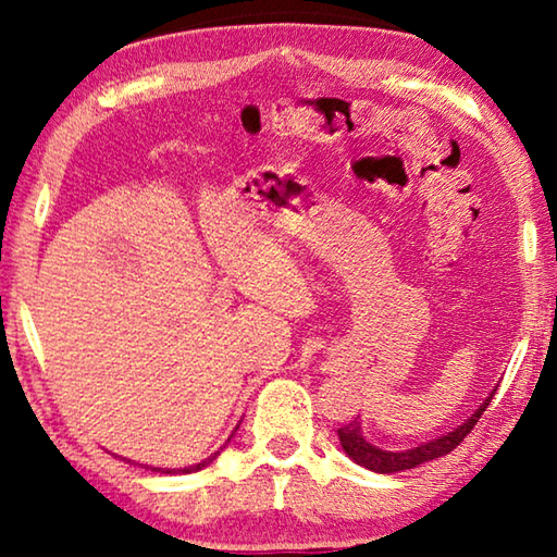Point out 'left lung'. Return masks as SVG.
I'll use <instances>...</instances> for the list:
<instances>
[{
    "label": "left lung",
    "mask_w": 557,
    "mask_h": 557,
    "mask_svg": "<svg viewBox=\"0 0 557 557\" xmlns=\"http://www.w3.org/2000/svg\"><path fill=\"white\" fill-rule=\"evenodd\" d=\"M492 395H488L486 403H482V408L471 414L465 425H459L457 430H451V432H447V435H442L437 440L425 442V445H420V447H412L405 451H385V449L373 447L371 442L363 440L361 422H358V418L348 422V425L338 428V440H342L344 451L356 461V465H361L371 471H379V474H393V471L412 469L418 465H425V461H430V459L445 457L451 449H457L459 442H465V437L471 430H474L479 418L484 414L486 405L492 403Z\"/></svg>",
    "instance_id": "obj_1"
}]
</instances>
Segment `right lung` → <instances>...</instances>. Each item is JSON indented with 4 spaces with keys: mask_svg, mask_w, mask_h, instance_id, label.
Instances as JSON below:
<instances>
[{
    "mask_svg": "<svg viewBox=\"0 0 557 557\" xmlns=\"http://www.w3.org/2000/svg\"><path fill=\"white\" fill-rule=\"evenodd\" d=\"M215 457H219V451H215V455H211L209 459H203L201 465H194V467H186V469H166L164 474H172V471H182V474H191V471H199V469H203L206 465H211V461H213ZM154 471H159V469H154Z\"/></svg>",
    "mask_w": 557,
    "mask_h": 557,
    "instance_id": "right-lung-1",
    "label": "right lung"
}]
</instances>
